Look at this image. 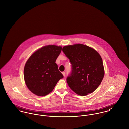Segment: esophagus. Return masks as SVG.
<instances>
[{"label":"esophagus","instance_id":"34e87169","mask_svg":"<svg viewBox=\"0 0 129 129\" xmlns=\"http://www.w3.org/2000/svg\"><path fill=\"white\" fill-rule=\"evenodd\" d=\"M62 75H63V76H65V73H64V72H62Z\"/></svg>","mask_w":129,"mask_h":129}]
</instances>
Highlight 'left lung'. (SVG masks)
I'll return each instance as SVG.
<instances>
[{
    "label": "left lung",
    "instance_id": "8db88e82",
    "mask_svg": "<svg viewBox=\"0 0 129 129\" xmlns=\"http://www.w3.org/2000/svg\"><path fill=\"white\" fill-rule=\"evenodd\" d=\"M62 52L72 64V73L67 79L71 89L80 96L94 91L105 74L99 54L91 47L81 44L65 46Z\"/></svg>",
    "mask_w": 129,
    "mask_h": 129
}]
</instances>
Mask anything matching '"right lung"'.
I'll return each instance as SVG.
<instances>
[{
	"mask_svg": "<svg viewBox=\"0 0 129 129\" xmlns=\"http://www.w3.org/2000/svg\"><path fill=\"white\" fill-rule=\"evenodd\" d=\"M62 47L47 45L36 51L27 60L24 69V78L29 90L39 96L52 92L58 80L63 77L58 71L56 59Z\"/></svg>",
	"mask_w": 129,
	"mask_h": 129,
	"instance_id": "obj_1",
	"label": "right lung"
}]
</instances>
